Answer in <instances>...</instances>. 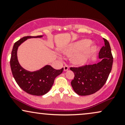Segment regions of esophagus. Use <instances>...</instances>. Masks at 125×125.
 Segmentation results:
<instances>
[{
  "mask_svg": "<svg viewBox=\"0 0 125 125\" xmlns=\"http://www.w3.org/2000/svg\"><path fill=\"white\" fill-rule=\"evenodd\" d=\"M68 69H69V66H67V65L64 66V67H63L64 71H67Z\"/></svg>",
  "mask_w": 125,
  "mask_h": 125,
  "instance_id": "esophagus-1",
  "label": "esophagus"
}]
</instances>
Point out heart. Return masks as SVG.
<instances>
[{
  "mask_svg": "<svg viewBox=\"0 0 125 125\" xmlns=\"http://www.w3.org/2000/svg\"><path fill=\"white\" fill-rule=\"evenodd\" d=\"M92 42L89 39H83L74 42L69 46L67 48L64 49L63 52L67 55H72L74 53L79 52L81 50L83 49L86 47L88 46L91 44ZM96 50V46H93L90 49L87 50L84 52L75 55L72 59L73 63L76 65L81 66L85 64L88 61L90 54L93 53Z\"/></svg>",
  "mask_w": 125,
  "mask_h": 125,
  "instance_id": "1",
  "label": "heart"
}]
</instances>
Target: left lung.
I'll return each instance as SVG.
<instances>
[{"label": "left lung", "mask_w": 125, "mask_h": 125, "mask_svg": "<svg viewBox=\"0 0 125 125\" xmlns=\"http://www.w3.org/2000/svg\"><path fill=\"white\" fill-rule=\"evenodd\" d=\"M104 45L99 53L100 61L97 63L71 67L74 74L71 85L80 96L94 94L105 84L112 70L113 56L109 42L104 39Z\"/></svg>", "instance_id": "obj_1"}]
</instances>
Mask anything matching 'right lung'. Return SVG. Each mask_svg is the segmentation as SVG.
Returning <instances> with one entry per match:
<instances>
[{
  "label": "right lung",
  "instance_id": "add662e5",
  "mask_svg": "<svg viewBox=\"0 0 125 125\" xmlns=\"http://www.w3.org/2000/svg\"><path fill=\"white\" fill-rule=\"evenodd\" d=\"M42 37L43 35L25 36L15 42L10 61L13 76L19 87L28 94L35 96H42L48 93L53 84L54 79L63 71V68L56 70L51 66L46 65L38 71L30 72L19 64L17 56L18 47L28 39Z\"/></svg>",
  "mask_w": 125,
  "mask_h": 125
}]
</instances>
